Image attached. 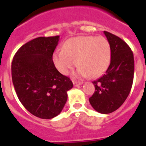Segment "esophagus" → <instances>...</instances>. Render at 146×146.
Wrapping results in <instances>:
<instances>
[{
  "label": "esophagus",
  "mask_w": 146,
  "mask_h": 146,
  "mask_svg": "<svg viewBox=\"0 0 146 146\" xmlns=\"http://www.w3.org/2000/svg\"><path fill=\"white\" fill-rule=\"evenodd\" d=\"M73 85L75 86V87H77V86H80L83 84V82H77V81H73Z\"/></svg>",
  "instance_id": "1"
}]
</instances>
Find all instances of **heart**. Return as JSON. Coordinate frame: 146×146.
<instances>
[{
    "label": "heart",
    "instance_id": "obj_1",
    "mask_svg": "<svg viewBox=\"0 0 146 146\" xmlns=\"http://www.w3.org/2000/svg\"><path fill=\"white\" fill-rule=\"evenodd\" d=\"M52 59L58 70L67 75L77 65L78 77H98L107 70L111 61L110 43L103 36H80L69 39L63 49L56 50Z\"/></svg>",
    "mask_w": 146,
    "mask_h": 146
}]
</instances>
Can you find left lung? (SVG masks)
<instances>
[{
	"instance_id": "8db88e82",
	"label": "left lung",
	"mask_w": 146,
	"mask_h": 146,
	"mask_svg": "<svg viewBox=\"0 0 146 146\" xmlns=\"http://www.w3.org/2000/svg\"><path fill=\"white\" fill-rule=\"evenodd\" d=\"M111 48V61L106 72L93 81L95 91L89 102L95 110L108 114L119 109L131 89L135 62L131 49L114 34L104 31Z\"/></svg>"
}]
</instances>
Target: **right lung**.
Segmentation results:
<instances>
[{
  "label": "right lung",
  "mask_w": 146,
  "mask_h": 146,
  "mask_svg": "<svg viewBox=\"0 0 146 146\" xmlns=\"http://www.w3.org/2000/svg\"><path fill=\"white\" fill-rule=\"evenodd\" d=\"M59 36H40L23 45L11 63V77L21 103L30 113L51 119L62 112L73 83L54 66Z\"/></svg>",
  "instance_id": "add662e5"
}]
</instances>
